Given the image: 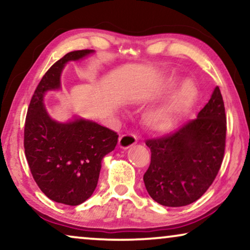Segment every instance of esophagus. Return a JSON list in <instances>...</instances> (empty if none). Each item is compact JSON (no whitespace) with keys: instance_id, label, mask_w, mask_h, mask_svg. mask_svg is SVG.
Segmentation results:
<instances>
[{"instance_id":"1","label":"esophagus","mask_w":250,"mask_h":250,"mask_svg":"<svg viewBox=\"0 0 250 250\" xmlns=\"http://www.w3.org/2000/svg\"><path fill=\"white\" fill-rule=\"evenodd\" d=\"M138 142V138L132 133H126V134H123L121 138H119L118 145L122 149H127L129 146H132L133 145Z\"/></svg>"}]
</instances>
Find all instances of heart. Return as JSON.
Returning a JSON list of instances; mask_svg holds the SVG:
<instances>
[{
	"mask_svg": "<svg viewBox=\"0 0 250 250\" xmlns=\"http://www.w3.org/2000/svg\"><path fill=\"white\" fill-rule=\"evenodd\" d=\"M198 95L193 82L183 81L165 104L146 115V124L153 131H170L192 107Z\"/></svg>",
	"mask_w": 250,
	"mask_h": 250,
	"instance_id": "obj_1",
	"label": "heart"
}]
</instances>
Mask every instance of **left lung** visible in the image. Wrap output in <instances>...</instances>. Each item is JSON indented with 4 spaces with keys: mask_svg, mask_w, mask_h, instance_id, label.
Masks as SVG:
<instances>
[{
    "mask_svg": "<svg viewBox=\"0 0 250 250\" xmlns=\"http://www.w3.org/2000/svg\"><path fill=\"white\" fill-rule=\"evenodd\" d=\"M225 139L227 115L216 86L197 118L146 141L151 162L143 181L150 197L167 207L187 206L199 199L221 168Z\"/></svg>",
    "mask_w": 250,
    "mask_h": 250,
    "instance_id": "1",
    "label": "left lung"
}]
</instances>
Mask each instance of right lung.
I'll return each instance as SVG.
<instances>
[{
	"mask_svg": "<svg viewBox=\"0 0 250 250\" xmlns=\"http://www.w3.org/2000/svg\"><path fill=\"white\" fill-rule=\"evenodd\" d=\"M93 50L71 51L53 63L37 85L27 110L23 148L30 173L41 191L56 203L77 206L98 184L101 160L115 149L118 134L85 119L58 123L43 105L46 91L60 87V74L70 60Z\"/></svg>",
	"mask_w": 250,
	"mask_h": 250,
	"instance_id": "add662e5",
	"label": "right lung"
}]
</instances>
